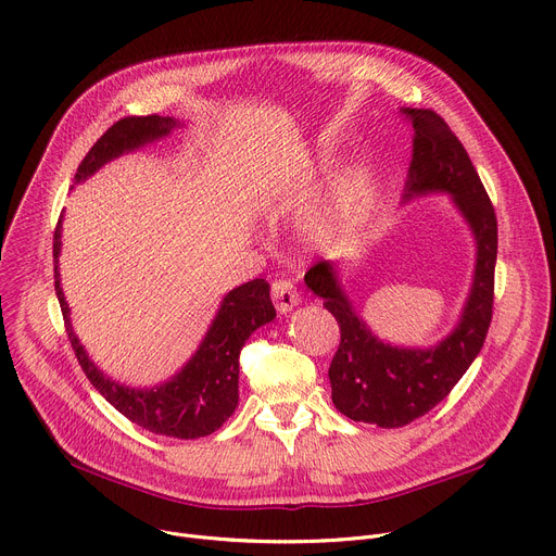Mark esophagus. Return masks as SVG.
Segmentation results:
<instances>
[{"instance_id":"obj_1","label":"esophagus","mask_w":556,"mask_h":556,"mask_svg":"<svg viewBox=\"0 0 556 556\" xmlns=\"http://www.w3.org/2000/svg\"><path fill=\"white\" fill-rule=\"evenodd\" d=\"M270 294H273V303H275V307H277L279 314L290 312V309L299 303V292H296L294 283H292V281H286V279L273 281Z\"/></svg>"}]
</instances>
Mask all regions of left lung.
<instances>
[{"label":"left lung","mask_w":556,"mask_h":556,"mask_svg":"<svg viewBox=\"0 0 556 556\" xmlns=\"http://www.w3.org/2000/svg\"><path fill=\"white\" fill-rule=\"evenodd\" d=\"M403 114L416 131L405 202L448 193L478 244L472 286L457 328L427 350L382 343L350 303L330 262L314 264L305 273V286L324 296V307L341 328L328 371L332 403L350 420L382 429H399L429 414L480 354L493 319L497 262L495 208L466 149L433 110L405 108Z\"/></svg>","instance_id":"left-lung-1"}]
</instances>
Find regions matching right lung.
<instances>
[{"instance_id":"add662e5","label":"right lung","mask_w":556,"mask_h":556,"mask_svg":"<svg viewBox=\"0 0 556 556\" xmlns=\"http://www.w3.org/2000/svg\"><path fill=\"white\" fill-rule=\"evenodd\" d=\"M178 121L172 116H127L114 123L88 151L78 165L74 182L88 180L97 169L114 157L134 151L147 142L167 136ZM61 217L54 228V290L65 319V332L78 365L103 399L134 425L180 440L204 438L217 431L240 401V352L249 337L275 319L270 286L266 279H253L230 290L213 319L204 341L191 361L165 384L151 389H131L108 378L86 354L70 326V307L59 281Z\"/></svg>"}]
</instances>
